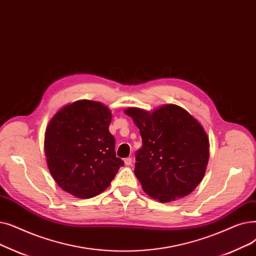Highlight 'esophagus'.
<instances>
[{
  "label": "esophagus",
  "mask_w": 256,
  "mask_h": 256,
  "mask_svg": "<svg viewBox=\"0 0 256 256\" xmlns=\"http://www.w3.org/2000/svg\"><path fill=\"white\" fill-rule=\"evenodd\" d=\"M125 164L128 166H132V157H127L126 158V160H125Z\"/></svg>",
  "instance_id": "obj_1"
}]
</instances>
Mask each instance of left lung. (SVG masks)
<instances>
[{"mask_svg":"<svg viewBox=\"0 0 256 256\" xmlns=\"http://www.w3.org/2000/svg\"><path fill=\"white\" fill-rule=\"evenodd\" d=\"M142 146L136 153L134 174L142 190L160 202L188 196L204 177L210 142L202 126L177 105L148 112L128 108Z\"/></svg>","mask_w":256,"mask_h":256,"instance_id":"8db88e82","label":"left lung"}]
</instances>
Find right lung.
I'll return each mask as SVG.
<instances>
[{
	"instance_id": "add662e5",
	"label": "right lung",
	"mask_w": 256,
	"mask_h": 256,
	"mask_svg": "<svg viewBox=\"0 0 256 256\" xmlns=\"http://www.w3.org/2000/svg\"><path fill=\"white\" fill-rule=\"evenodd\" d=\"M110 122L106 106L82 100L60 109L48 123V166L56 184L72 196L88 199L101 194L124 166L116 155Z\"/></svg>"
}]
</instances>
